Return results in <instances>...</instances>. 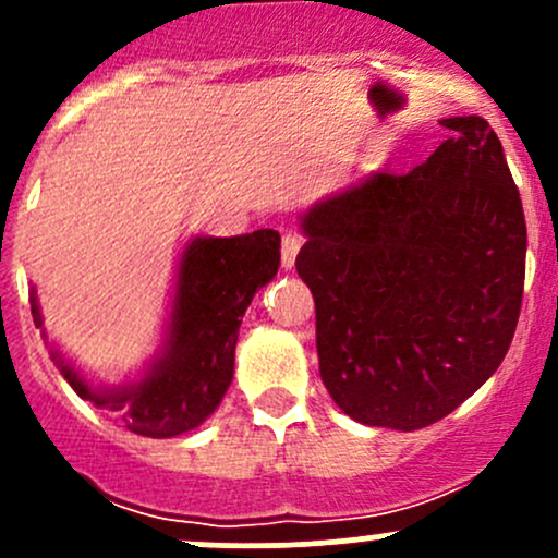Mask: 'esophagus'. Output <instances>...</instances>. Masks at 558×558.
<instances>
[{
	"instance_id": "esophagus-1",
	"label": "esophagus",
	"mask_w": 558,
	"mask_h": 558,
	"mask_svg": "<svg viewBox=\"0 0 558 558\" xmlns=\"http://www.w3.org/2000/svg\"><path fill=\"white\" fill-rule=\"evenodd\" d=\"M300 247H302V243L296 234H283V245H280V262H283V269L294 267Z\"/></svg>"
}]
</instances>
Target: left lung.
Instances as JSON below:
<instances>
[{
  "label": "left lung",
  "instance_id": "obj_1",
  "mask_svg": "<svg viewBox=\"0 0 558 558\" xmlns=\"http://www.w3.org/2000/svg\"><path fill=\"white\" fill-rule=\"evenodd\" d=\"M440 123L448 140L413 172H369L300 213L320 380L359 424L446 418L519 324L526 221L502 143L481 116Z\"/></svg>",
  "mask_w": 558,
  "mask_h": 558
}]
</instances>
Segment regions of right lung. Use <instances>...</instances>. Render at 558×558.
<instances>
[{
  "mask_svg": "<svg viewBox=\"0 0 558 558\" xmlns=\"http://www.w3.org/2000/svg\"><path fill=\"white\" fill-rule=\"evenodd\" d=\"M278 267L280 234L275 229L238 238L191 234L183 240L159 348L134 378L121 384H94L56 342H48L35 289L29 294L32 315L50 359L77 397L116 413L134 435L161 440L196 429L216 413L234 378L243 315Z\"/></svg>",
  "mask_w": 558,
  "mask_h": 558,
  "instance_id": "add662e5",
  "label": "right lung"
}]
</instances>
